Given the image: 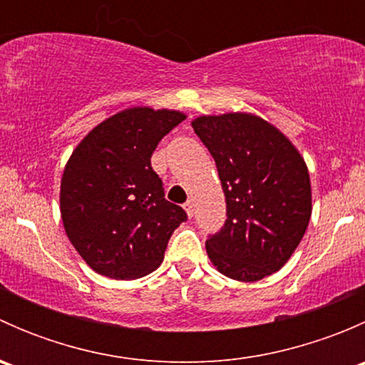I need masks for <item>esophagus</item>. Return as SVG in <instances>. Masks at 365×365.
<instances>
[{"label": "esophagus", "mask_w": 365, "mask_h": 365, "mask_svg": "<svg viewBox=\"0 0 365 365\" xmlns=\"http://www.w3.org/2000/svg\"><path fill=\"white\" fill-rule=\"evenodd\" d=\"M183 208H185L187 215H189V217H192V215H194V201H192V200L187 201V203L183 205Z\"/></svg>", "instance_id": "1"}]
</instances>
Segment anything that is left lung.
Instances as JSON below:
<instances>
[{
  "instance_id": "1",
  "label": "left lung",
  "mask_w": 365,
  "mask_h": 365,
  "mask_svg": "<svg viewBox=\"0 0 365 365\" xmlns=\"http://www.w3.org/2000/svg\"><path fill=\"white\" fill-rule=\"evenodd\" d=\"M197 138L212 153L226 197V222L206 240L220 274L254 282L281 270L311 219V180L281 130L247 113L200 116Z\"/></svg>"
}]
</instances>
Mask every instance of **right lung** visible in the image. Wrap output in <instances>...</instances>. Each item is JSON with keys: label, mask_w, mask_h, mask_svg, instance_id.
<instances>
[{"label": "right lung", "mask_w": 365, "mask_h": 365, "mask_svg": "<svg viewBox=\"0 0 365 365\" xmlns=\"http://www.w3.org/2000/svg\"><path fill=\"white\" fill-rule=\"evenodd\" d=\"M185 120L169 109L130 108L93 128L65 165L60 210L68 240L97 274L138 279L164 259L173 231L187 220L164 197L152 153Z\"/></svg>", "instance_id": "1"}]
</instances>
